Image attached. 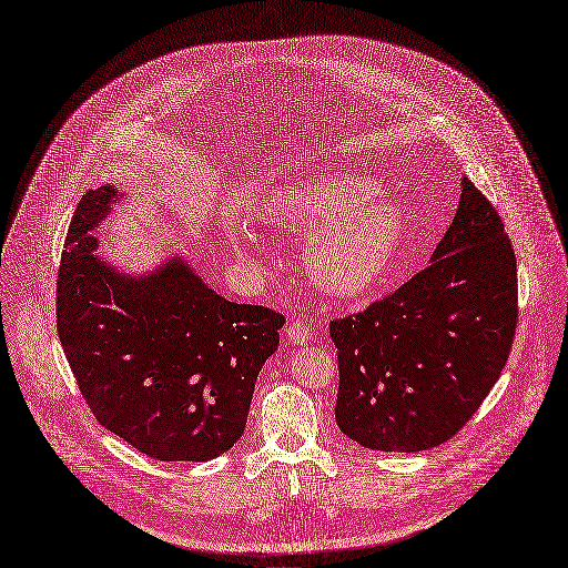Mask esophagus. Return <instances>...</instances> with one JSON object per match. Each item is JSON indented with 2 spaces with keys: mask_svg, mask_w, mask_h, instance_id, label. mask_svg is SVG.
Masks as SVG:
<instances>
[{
  "mask_svg": "<svg viewBox=\"0 0 568 568\" xmlns=\"http://www.w3.org/2000/svg\"><path fill=\"white\" fill-rule=\"evenodd\" d=\"M286 336L293 343H304V341L310 338V327H307V323H304L302 318H291L288 325H286Z\"/></svg>",
  "mask_w": 568,
  "mask_h": 568,
  "instance_id": "obj_1",
  "label": "esophagus"
}]
</instances>
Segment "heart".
<instances>
[{
	"label": "heart",
	"mask_w": 568,
	"mask_h": 568,
	"mask_svg": "<svg viewBox=\"0 0 568 568\" xmlns=\"http://www.w3.org/2000/svg\"><path fill=\"white\" fill-rule=\"evenodd\" d=\"M379 186L364 174L332 172L277 186L258 206L271 227L314 230L307 271L332 295L368 293L390 271L405 239L398 206L377 202ZM234 245L254 254V236L232 230Z\"/></svg>",
	"instance_id": "1"
}]
</instances>
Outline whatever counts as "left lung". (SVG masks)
<instances>
[{"mask_svg":"<svg viewBox=\"0 0 568 568\" xmlns=\"http://www.w3.org/2000/svg\"><path fill=\"white\" fill-rule=\"evenodd\" d=\"M516 323L511 241L496 206L464 178L432 264L364 312L329 323L336 425L371 450L446 444L498 382Z\"/></svg>","mask_w":568,"mask_h":568,"instance_id":"8db88e82","label":"left lung"}]
</instances>
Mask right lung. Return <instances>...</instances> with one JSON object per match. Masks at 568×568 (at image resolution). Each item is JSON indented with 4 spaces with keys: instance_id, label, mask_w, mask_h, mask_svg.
Wrapping results in <instances>:
<instances>
[{
    "instance_id": "1",
    "label": "right lung",
    "mask_w": 568,
    "mask_h": 568,
    "mask_svg": "<svg viewBox=\"0 0 568 568\" xmlns=\"http://www.w3.org/2000/svg\"><path fill=\"white\" fill-rule=\"evenodd\" d=\"M115 189L85 193L70 221L57 280V329L93 416L161 462H206L245 429L261 366L284 316L211 291L180 258L124 280L89 234Z\"/></svg>"
}]
</instances>
